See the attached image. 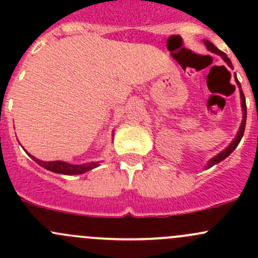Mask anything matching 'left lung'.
<instances>
[{
    "instance_id": "8db88e82",
    "label": "left lung",
    "mask_w": 258,
    "mask_h": 258,
    "mask_svg": "<svg viewBox=\"0 0 258 258\" xmlns=\"http://www.w3.org/2000/svg\"><path fill=\"white\" fill-rule=\"evenodd\" d=\"M204 43H205V46H206V48L209 49L210 52H212V53H216V54H218V56H221V57H222V59H223V61H225L226 63H227L228 66H230L231 69H232L233 66H232V63H231V59L228 58L227 56H226V53H223L222 51H220V49H218L217 47H216V46L213 45L212 42H210V41H207V40H204ZM235 79H236V76H235ZM236 83H237L238 88H240V96H241L242 122H241L240 130H238L237 135H236V137H235V139H233V141L231 142V144L228 145L227 147L225 148V150H223V151H221L220 153H217V155H216L215 157H212V158H211V160L209 161V162H207V165L205 166V168H206V170H207V168L212 167V166L217 165V163H220L221 161H223V160H225L226 157H228V156H230L231 153H232L233 151H235V148L237 147L238 144H240V141H241L242 136H243V132H244V126H246V117H247V112H246V100H244L243 92H242V90H241V83L238 82V80H237V79H236Z\"/></svg>"
}]
</instances>
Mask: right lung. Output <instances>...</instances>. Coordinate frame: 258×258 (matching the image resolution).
I'll use <instances>...</instances> for the list:
<instances>
[{"label":"right lung","instance_id":"add662e5","mask_svg":"<svg viewBox=\"0 0 258 258\" xmlns=\"http://www.w3.org/2000/svg\"><path fill=\"white\" fill-rule=\"evenodd\" d=\"M113 137V134H112ZM30 157L35 161L36 163H38L40 166H42L46 170L51 171V172L54 173H61V175H82V173L87 172V171L92 170V168H96L100 166V162H88L83 163V165H72V163L64 162V161H41L38 158H36L35 156L30 155Z\"/></svg>","mask_w":258,"mask_h":258}]
</instances>
